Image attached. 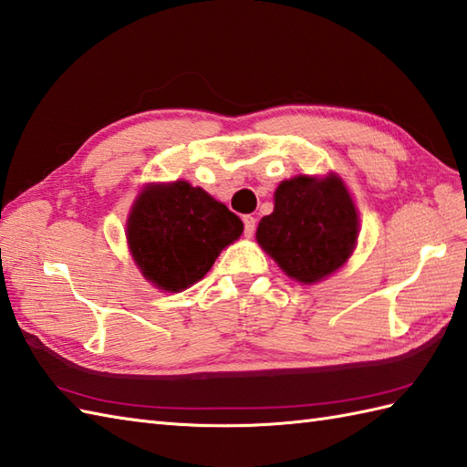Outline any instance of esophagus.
I'll list each match as a JSON object with an SVG mask.
<instances>
[{"label": "esophagus", "instance_id": "34e87169", "mask_svg": "<svg viewBox=\"0 0 467 467\" xmlns=\"http://www.w3.org/2000/svg\"><path fill=\"white\" fill-rule=\"evenodd\" d=\"M243 223H244V234L253 236L254 226H256V218L251 216V214H246V216H243Z\"/></svg>", "mask_w": 467, "mask_h": 467}]
</instances>
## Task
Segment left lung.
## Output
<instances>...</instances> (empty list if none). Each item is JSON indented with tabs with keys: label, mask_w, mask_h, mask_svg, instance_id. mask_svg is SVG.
<instances>
[{
	"label": "left lung",
	"mask_w": 467,
	"mask_h": 467,
	"mask_svg": "<svg viewBox=\"0 0 467 467\" xmlns=\"http://www.w3.org/2000/svg\"><path fill=\"white\" fill-rule=\"evenodd\" d=\"M355 204L337 176H296L279 184L275 211L261 218L256 241L299 283H317L343 266L357 241Z\"/></svg>",
	"instance_id": "left-lung-1"
}]
</instances>
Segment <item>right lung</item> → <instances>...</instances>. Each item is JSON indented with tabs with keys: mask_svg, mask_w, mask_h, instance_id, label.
Listing matches in <instances>:
<instances>
[{
	"mask_svg": "<svg viewBox=\"0 0 467 467\" xmlns=\"http://www.w3.org/2000/svg\"><path fill=\"white\" fill-rule=\"evenodd\" d=\"M243 233L241 218L184 181L148 186L128 216V244L148 281L182 291Z\"/></svg>",
	"mask_w": 467,
	"mask_h": 467,
	"instance_id": "1",
	"label": "right lung"
}]
</instances>
